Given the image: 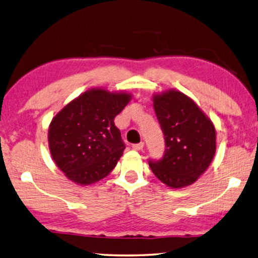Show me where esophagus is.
I'll return each instance as SVG.
<instances>
[{
    "label": "esophagus",
    "mask_w": 258,
    "mask_h": 258,
    "mask_svg": "<svg viewBox=\"0 0 258 258\" xmlns=\"http://www.w3.org/2000/svg\"><path fill=\"white\" fill-rule=\"evenodd\" d=\"M143 147H144V144H143V142H140V143H135V144H133L132 145V148L134 149V150H142L143 149Z\"/></svg>",
    "instance_id": "esophagus-1"
}]
</instances>
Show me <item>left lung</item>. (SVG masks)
Segmentation results:
<instances>
[{
	"label": "left lung",
	"mask_w": 258,
	"mask_h": 258,
	"mask_svg": "<svg viewBox=\"0 0 258 258\" xmlns=\"http://www.w3.org/2000/svg\"><path fill=\"white\" fill-rule=\"evenodd\" d=\"M153 108L166 149L160 160H150L149 166L171 188L191 185L213 160L214 125L189 97L177 90L154 95Z\"/></svg>",
	"instance_id": "8db88e82"
}]
</instances>
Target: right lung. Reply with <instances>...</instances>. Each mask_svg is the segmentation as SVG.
<instances>
[{
	"label": "right lung",
	"instance_id": "obj_1",
	"mask_svg": "<svg viewBox=\"0 0 258 258\" xmlns=\"http://www.w3.org/2000/svg\"><path fill=\"white\" fill-rule=\"evenodd\" d=\"M131 98L127 92L90 89L51 119L49 151L70 180L83 186L95 184L114 169L125 149L114 119Z\"/></svg>",
	"mask_w": 258,
	"mask_h": 258
}]
</instances>
